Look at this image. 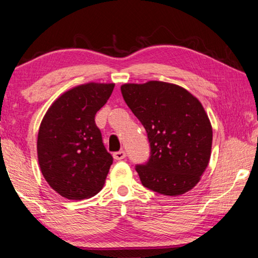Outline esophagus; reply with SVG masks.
<instances>
[{
  "label": "esophagus",
  "instance_id": "esophagus-1",
  "mask_svg": "<svg viewBox=\"0 0 258 258\" xmlns=\"http://www.w3.org/2000/svg\"><path fill=\"white\" fill-rule=\"evenodd\" d=\"M113 158L114 160H123L125 158V152L124 151H119L113 153Z\"/></svg>",
  "mask_w": 258,
  "mask_h": 258
}]
</instances>
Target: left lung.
Masks as SVG:
<instances>
[{
	"instance_id": "obj_1",
	"label": "left lung",
	"mask_w": 258,
	"mask_h": 258,
	"mask_svg": "<svg viewBox=\"0 0 258 258\" xmlns=\"http://www.w3.org/2000/svg\"><path fill=\"white\" fill-rule=\"evenodd\" d=\"M121 92L150 142L149 161L136 166L142 184L163 196L188 192L212 153L213 128L204 106L184 88L161 81L125 83Z\"/></svg>"
}]
</instances>
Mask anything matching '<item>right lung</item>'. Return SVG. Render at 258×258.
Listing matches in <instances>:
<instances>
[{
  "instance_id": "1",
  "label": "right lung",
  "mask_w": 258,
  "mask_h": 258,
  "mask_svg": "<svg viewBox=\"0 0 258 258\" xmlns=\"http://www.w3.org/2000/svg\"><path fill=\"white\" fill-rule=\"evenodd\" d=\"M114 83H86L53 101L41 122L37 159L50 187L70 200L96 196L113 163L95 115L106 104Z\"/></svg>"
}]
</instances>
